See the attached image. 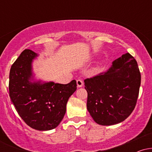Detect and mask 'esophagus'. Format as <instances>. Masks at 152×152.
<instances>
[{
  "instance_id": "obj_1",
  "label": "esophagus",
  "mask_w": 152,
  "mask_h": 152,
  "mask_svg": "<svg viewBox=\"0 0 152 152\" xmlns=\"http://www.w3.org/2000/svg\"><path fill=\"white\" fill-rule=\"evenodd\" d=\"M76 83H77L78 87H82V86L83 85V82L81 79H78L77 81H76Z\"/></svg>"
}]
</instances>
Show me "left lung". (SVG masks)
<instances>
[{"label": "left lung", "mask_w": 152, "mask_h": 152, "mask_svg": "<svg viewBox=\"0 0 152 152\" xmlns=\"http://www.w3.org/2000/svg\"><path fill=\"white\" fill-rule=\"evenodd\" d=\"M141 74L137 61L126 53L107 71L84 80L87 109L103 126L124 121L134 111L139 96Z\"/></svg>", "instance_id": "8db88e82"}]
</instances>
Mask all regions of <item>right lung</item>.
<instances>
[{"mask_svg": "<svg viewBox=\"0 0 152 152\" xmlns=\"http://www.w3.org/2000/svg\"><path fill=\"white\" fill-rule=\"evenodd\" d=\"M37 53L25 49L10 68L9 96L19 116L34 129L47 131L58 126L69 97L77 88L76 80L67 84L31 82V63Z\"/></svg>", "mask_w": 152, "mask_h": 152, "instance_id": "right-lung-1", "label": "right lung"}]
</instances>
